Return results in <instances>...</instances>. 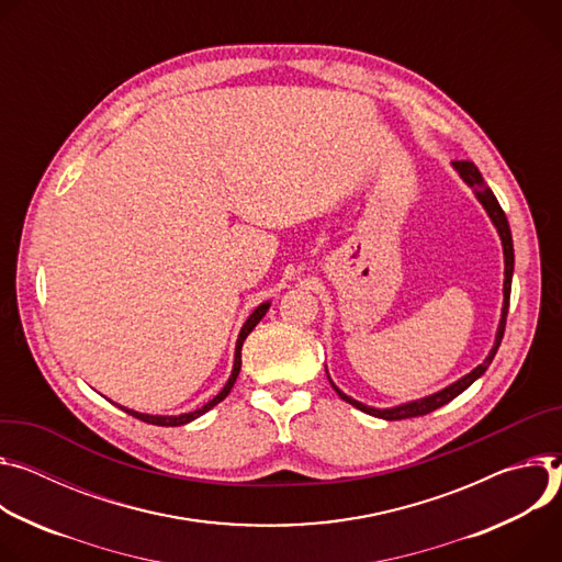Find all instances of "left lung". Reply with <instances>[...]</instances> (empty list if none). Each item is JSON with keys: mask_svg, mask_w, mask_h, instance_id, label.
I'll return each instance as SVG.
<instances>
[{"mask_svg": "<svg viewBox=\"0 0 562 562\" xmlns=\"http://www.w3.org/2000/svg\"><path fill=\"white\" fill-rule=\"evenodd\" d=\"M453 169L460 173V178H462L469 187H473L475 199H477V201L482 203V207L486 210L491 223L495 225V229H497V234H501V240H503V252H505V290H503V294H505V301H503V315H501V324H497L495 341H493V348H491V352L486 355V359H484L480 366H475V368L469 372V375H464L462 380L453 382L451 386H447V389H442V391H438V393H432V395H428V397L413 400V402H406V404H400V406H393V408H372V406H366V404H361V402L348 397L346 393H341V391L333 384V380L328 378L330 384H333V389L337 391V395H339L344 402L352 404L355 408H359V411H363V413H368V415H372V417H382V419H389V422H393V419H406V417H419V415H426V413H430V411H435V408H440V406L449 404V402L456 400L460 393H464L477 378L484 375V370L491 366V361H493L497 348H501L503 335H505L507 313H509V296H512V277H514V240H512L509 221H507V216H505L501 203H497V199L493 196V192L488 190L484 178H482V173L477 171V167H475L473 162H469V160H456V162H453ZM326 372H328V370H326Z\"/></svg>", "mask_w": 562, "mask_h": 562, "instance_id": "left-lung-1", "label": "left lung"}]
</instances>
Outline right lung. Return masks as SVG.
<instances>
[{
	"label": "right lung",
	"mask_w": 562,
	"mask_h": 562,
	"mask_svg": "<svg viewBox=\"0 0 562 562\" xmlns=\"http://www.w3.org/2000/svg\"><path fill=\"white\" fill-rule=\"evenodd\" d=\"M268 307H270V301L261 303V305L255 310V313L247 317V322L243 324L240 335H238V341H236V350H234V368H232V375H229L227 384L223 386V391H221L214 400H210L205 406H201V408H196V411H192V413H182V415H147V413H138V411H132V408H124V406H120V408H122L124 413H130V415L143 419V422L156 424V426H182V424H187V422H192V419L201 417V415L207 413L210 408H214L218 402H223V400L229 395V391H232V386H234V382H236V378H238V372H240V348H243V341H245V337H247L249 333L255 330V326L266 317Z\"/></svg>",
	"instance_id": "right-lung-1"
}]
</instances>
